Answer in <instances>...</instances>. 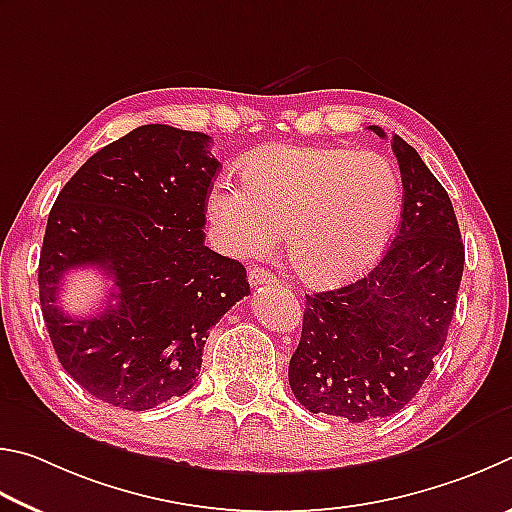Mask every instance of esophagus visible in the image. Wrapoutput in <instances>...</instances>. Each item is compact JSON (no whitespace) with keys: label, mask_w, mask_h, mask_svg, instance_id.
I'll use <instances>...</instances> for the list:
<instances>
[{"label":"esophagus","mask_w":512,"mask_h":512,"mask_svg":"<svg viewBox=\"0 0 512 512\" xmlns=\"http://www.w3.org/2000/svg\"><path fill=\"white\" fill-rule=\"evenodd\" d=\"M249 283L254 285V288H258V285H270L276 283V276L270 270H265V267H251Z\"/></svg>","instance_id":"1"}]
</instances>
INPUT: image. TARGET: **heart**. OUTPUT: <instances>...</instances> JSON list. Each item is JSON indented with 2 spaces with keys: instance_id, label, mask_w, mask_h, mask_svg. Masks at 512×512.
Listing matches in <instances>:
<instances>
[{
  "instance_id": "obj_1",
  "label": "heart",
  "mask_w": 512,
  "mask_h": 512,
  "mask_svg": "<svg viewBox=\"0 0 512 512\" xmlns=\"http://www.w3.org/2000/svg\"><path fill=\"white\" fill-rule=\"evenodd\" d=\"M400 179L375 152L270 146L242 166V184H215L206 202L213 236L233 256L267 254L285 231L294 270L337 285L382 256L400 215Z\"/></svg>"
}]
</instances>
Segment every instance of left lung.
Segmentation results:
<instances>
[{
	"instance_id": "1",
	"label": "left lung",
	"mask_w": 512,
	"mask_h": 512,
	"mask_svg": "<svg viewBox=\"0 0 512 512\" xmlns=\"http://www.w3.org/2000/svg\"><path fill=\"white\" fill-rule=\"evenodd\" d=\"M391 148L405 193L396 238L364 279L306 294L288 369L303 407L348 423L398 414L420 391L445 346L463 276L450 195L405 139L396 134Z\"/></svg>"
}]
</instances>
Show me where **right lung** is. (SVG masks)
I'll return each mask as SVG.
<instances>
[{"label": "right lung", "mask_w": 512, "mask_h": 512, "mask_svg": "<svg viewBox=\"0 0 512 512\" xmlns=\"http://www.w3.org/2000/svg\"><path fill=\"white\" fill-rule=\"evenodd\" d=\"M211 137L141 125L89 157L62 188L40 251V306L71 378L112 407L143 411L184 396L209 330L249 294L247 270L204 245L218 173ZM96 266L115 281L98 316L55 306L61 276Z\"/></svg>", "instance_id": "add662e5"}]
</instances>
